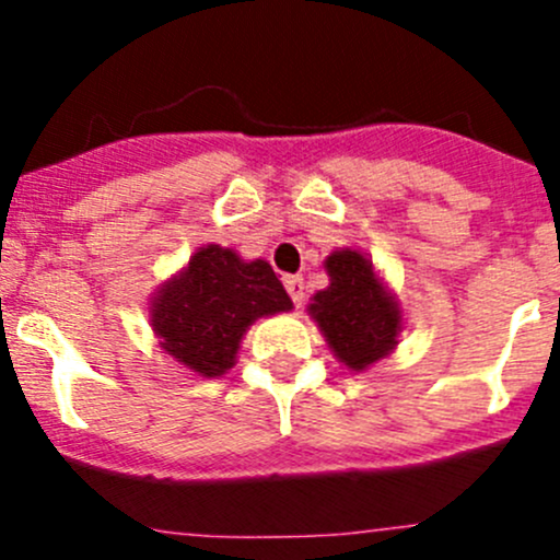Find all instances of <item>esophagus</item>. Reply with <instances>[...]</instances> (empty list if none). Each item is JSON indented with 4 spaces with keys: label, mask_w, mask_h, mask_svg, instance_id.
<instances>
[{
    "label": "esophagus",
    "mask_w": 560,
    "mask_h": 560,
    "mask_svg": "<svg viewBox=\"0 0 560 560\" xmlns=\"http://www.w3.org/2000/svg\"><path fill=\"white\" fill-rule=\"evenodd\" d=\"M284 287L292 301H295V306H303V301H306V281H303V276H287Z\"/></svg>",
    "instance_id": "obj_1"
}]
</instances>
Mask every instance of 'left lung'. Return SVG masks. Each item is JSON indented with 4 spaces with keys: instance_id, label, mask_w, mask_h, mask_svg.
I'll return each mask as SVG.
<instances>
[{
    "instance_id": "left-lung-1",
    "label": "left lung",
    "mask_w": 560,
    "mask_h": 560,
    "mask_svg": "<svg viewBox=\"0 0 560 560\" xmlns=\"http://www.w3.org/2000/svg\"><path fill=\"white\" fill-rule=\"evenodd\" d=\"M325 270L330 284L312 298L308 314L338 363L358 374L369 371L398 347L404 330L398 298L360 248L330 252Z\"/></svg>"
}]
</instances>
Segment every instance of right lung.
I'll use <instances>...</instances> for the list:
<instances>
[{"mask_svg":"<svg viewBox=\"0 0 560 560\" xmlns=\"http://www.w3.org/2000/svg\"><path fill=\"white\" fill-rule=\"evenodd\" d=\"M292 312V301L265 259L208 244L156 287L149 319L160 347L202 380L228 374L259 316Z\"/></svg>","mask_w":560,"mask_h":560,"instance_id":"1","label":"right lung"}]
</instances>
